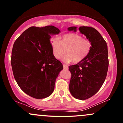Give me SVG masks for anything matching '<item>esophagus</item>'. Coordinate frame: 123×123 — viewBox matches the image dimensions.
<instances>
[{
    "mask_svg": "<svg viewBox=\"0 0 123 123\" xmlns=\"http://www.w3.org/2000/svg\"><path fill=\"white\" fill-rule=\"evenodd\" d=\"M63 69H66V70L68 69V65H66L63 64Z\"/></svg>",
    "mask_w": 123,
    "mask_h": 123,
    "instance_id": "1",
    "label": "esophagus"
}]
</instances>
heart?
Listing matches in <instances>:
<instances>
[{"mask_svg":"<svg viewBox=\"0 0 123 123\" xmlns=\"http://www.w3.org/2000/svg\"><path fill=\"white\" fill-rule=\"evenodd\" d=\"M50 44L54 56L58 60L62 57L66 50L67 54L62 58L65 62L82 61L88 55L91 48L90 40L76 33L64 35L61 41L57 37L52 38Z\"/></svg>","mask_w":123,"mask_h":123,"instance_id":"heart-1","label":"heart"}]
</instances>
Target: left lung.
I'll use <instances>...</instances> for the list:
<instances>
[{"label":"left lung","instance_id":"obj_1","mask_svg":"<svg viewBox=\"0 0 123 123\" xmlns=\"http://www.w3.org/2000/svg\"><path fill=\"white\" fill-rule=\"evenodd\" d=\"M77 28L70 26L68 29L76 32ZM79 30L91 42V48L82 61L69 66L72 74L69 91L74 98L85 100L95 95L105 81L109 66L108 46L95 28L83 26Z\"/></svg>","mask_w":123,"mask_h":123}]
</instances>
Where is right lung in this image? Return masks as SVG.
Returning <instances> with one entry per match:
<instances>
[{"label":"right lung","mask_w":123,"mask_h":123,"mask_svg":"<svg viewBox=\"0 0 123 123\" xmlns=\"http://www.w3.org/2000/svg\"><path fill=\"white\" fill-rule=\"evenodd\" d=\"M60 32L53 25L31 26L14 43L11 63L15 80L21 90L33 98L49 97L63 69L62 64L54 56L50 40Z\"/></svg>","instance_id":"right-lung-1"}]
</instances>
